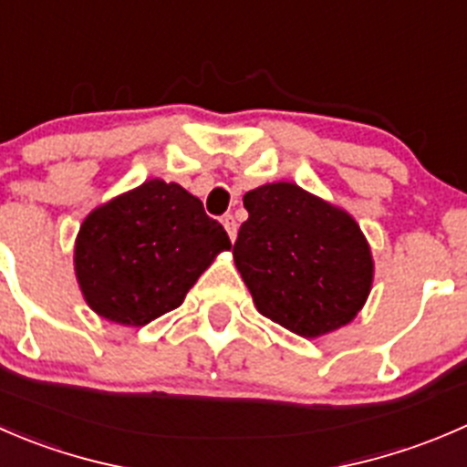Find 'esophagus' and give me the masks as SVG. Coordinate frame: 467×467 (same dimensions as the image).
Masks as SVG:
<instances>
[{"label": "esophagus", "instance_id": "34e87169", "mask_svg": "<svg viewBox=\"0 0 467 467\" xmlns=\"http://www.w3.org/2000/svg\"><path fill=\"white\" fill-rule=\"evenodd\" d=\"M223 228H225V233H228V237L234 242V237H237V221H234L233 214L223 216Z\"/></svg>", "mask_w": 467, "mask_h": 467}]
</instances>
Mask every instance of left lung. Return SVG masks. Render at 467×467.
<instances>
[{
    "label": "left lung",
    "mask_w": 467,
    "mask_h": 467,
    "mask_svg": "<svg viewBox=\"0 0 467 467\" xmlns=\"http://www.w3.org/2000/svg\"><path fill=\"white\" fill-rule=\"evenodd\" d=\"M248 219L233 255L257 310L301 337L348 324L372 289L369 244L354 216L298 184L244 196Z\"/></svg>",
    "instance_id": "1"
}]
</instances>
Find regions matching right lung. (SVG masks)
Here are the masks:
<instances>
[{"mask_svg":"<svg viewBox=\"0 0 467 467\" xmlns=\"http://www.w3.org/2000/svg\"><path fill=\"white\" fill-rule=\"evenodd\" d=\"M230 246L223 225L196 196L155 178L86 216L75 242V274L99 317L146 326L175 310Z\"/></svg>","mask_w":467,"mask_h":467,"instance_id":"obj_1","label":"right lung"}]
</instances>
